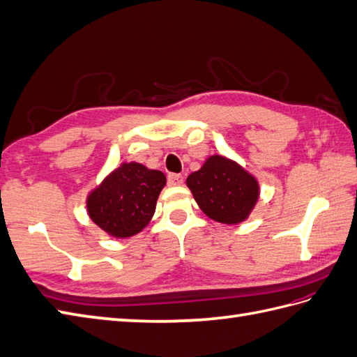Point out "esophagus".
<instances>
[{
  "instance_id": "1",
  "label": "esophagus",
  "mask_w": 357,
  "mask_h": 357,
  "mask_svg": "<svg viewBox=\"0 0 357 357\" xmlns=\"http://www.w3.org/2000/svg\"><path fill=\"white\" fill-rule=\"evenodd\" d=\"M168 183H169V186H178L183 183V176H181V174L171 172V174H168Z\"/></svg>"
}]
</instances>
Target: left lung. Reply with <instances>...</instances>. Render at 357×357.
Returning <instances> with one entry per match:
<instances>
[{"label": "left lung", "mask_w": 357, "mask_h": 357, "mask_svg": "<svg viewBox=\"0 0 357 357\" xmlns=\"http://www.w3.org/2000/svg\"><path fill=\"white\" fill-rule=\"evenodd\" d=\"M199 208L213 221L239 224L248 218L259 199V183L239 163L224 155L207 158L186 178Z\"/></svg>", "instance_id": "obj_1"}]
</instances>
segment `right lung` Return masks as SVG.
Returning <instances> with one entry per match:
<instances>
[{"label": "right lung", "mask_w": 357, "mask_h": 357, "mask_svg": "<svg viewBox=\"0 0 357 357\" xmlns=\"http://www.w3.org/2000/svg\"><path fill=\"white\" fill-rule=\"evenodd\" d=\"M167 177L142 163L124 162L92 189L86 207L91 220L113 238H130L151 221Z\"/></svg>", "instance_id": "right-lung-1"}]
</instances>
